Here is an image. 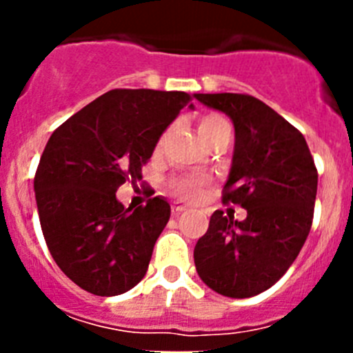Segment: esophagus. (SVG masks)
Masks as SVG:
<instances>
[{"label":"esophagus","instance_id":"34e87169","mask_svg":"<svg viewBox=\"0 0 353 353\" xmlns=\"http://www.w3.org/2000/svg\"><path fill=\"white\" fill-rule=\"evenodd\" d=\"M187 210V207H183V205H171V214L174 215V217H176V215H180L182 214V212H185Z\"/></svg>","mask_w":353,"mask_h":353}]
</instances>
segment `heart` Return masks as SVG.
<instances>
[{
    "instance_id": "1",
    "label": "heart",
    "mask_w": 353,
    "mask_h": 353,
    "mask_svg": "<svg viewBox=\"0 0 353 353\" xmlns=\"http://www.w3.org/2000/svg\"><path fill=\"white\" fill-rule=\"evenodd\" d=\"M198 130L201 139L208 146L214 145L215 141H221V139L232 138V125L219 113L203 114V117L199 118ZM164 138H166V134L161 138V143L164 141ZM208 185H210V179L201 176V174H185V176H179V179H174L171 182V189H173L174 194L182 199H189V201L198 199Z\"/></svg>"
}]
</instances>
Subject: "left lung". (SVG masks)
I'll use <instances>...</instances> for the list:
<instances>
[{
    "mask_svg": "<svg viewBox=\"0 0 353 353\" xmlns=\"http://www.w3.org/2000/svg\"><path fill=\"white\" fill-rule=\"evenodd\" d=\"M235 127L223 203L248 210L233 221L215 210L194 248L201 281L224 297L248 299L276 285L299 256L313 224L318 171L304 136L245 93H196Z\"/></svg>",
    "mask_w": 353,
    "mask_h": 353,
    "instance_id": "left-lung-1",
    "label": "left lung"
}]
</instances>
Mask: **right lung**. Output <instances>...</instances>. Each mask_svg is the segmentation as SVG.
Segmentation results:
<instances>
[{
  "mask_svg": "<svg viewBox=\"0 0 353 353\" xmlns=\"http://www.w3.org/2000/svg\"><path fill=\"white\" fill-rule=\"evenodd\" d=\"M191 101L185 92L111 90L51 134L33 182L40 226L56 265L86 292L113 297L145 277L170 203L155 196L132 210L117 191L141 179L161 134Z\"/></svg>",
  "mask_w": 353,
  "mask_h": 353,
  "instance_id": "1",
  "label": "right lung"
}]
</instances>
